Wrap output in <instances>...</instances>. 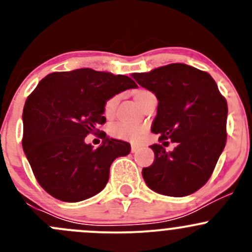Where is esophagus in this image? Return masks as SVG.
I'll return each mask as SVG.
<instances>
[{
	"label": "esophagus",
	"instance_id": "obj_1",
	"mask_svg": "<svg viewBox=\"0 0 252 252\" xmlns=\"http://www.w3.org/2000/svg\"><path fill=\"white\" fill-rule=\"evenodd\" d=\"M138 150H139L138 145H131V152H135L138 151Z\"/></svg>",
	"mask_w": 252,
	"mask_h": 252
}]
</instances>
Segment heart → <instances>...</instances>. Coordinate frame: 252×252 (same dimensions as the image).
<instances>
[{"label": "heart", "instance_id": "obj_1", "mask_svg": "<svg viewBox=\"0 0 252 252\" xmlns=\"http://www.w3.org/2000/svg\"><path fill=\"white\" fill-rule=\"evenodd\" d=\"M149 94L151 93L146 90H138L134 93V97H135L136 102L140 103L142 98L149 95ZM118 100L119 96L114 95L106 101L105 106H103V113H105L106 117L113 116L114 112H116L117 105H118ZM146 130L147 128L144 124H130L126 123V122H116L108 129L111 136H113V138L123 141L134 142V144H139L144 139Z\"/></svg>", "mask_w": 252, "mask_h": 252}]
</instances>
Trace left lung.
Segmentation results:
<instances>
[{
    "label": "left lung",
    "mask_w": 252,
    "mask_h": 252,
    "mask_svg": "<svg viewBox=\"0 0 252 252\" xmlns=\"http://www.w3.org/2000/svg\"><path fill=\"white\" fill-rule=\"evenodd\" d=\"M142 88L158 100L152 133L155 161L142 169L147 187L166 196L183 197L204 187L227 141L228 106L208 73L184 63L134 73ZM175 142L173 152L163 147Z\"/></svg>",
    "instance_id": "left-lung-1"
}]
</instances>
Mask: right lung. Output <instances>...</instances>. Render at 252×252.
Listing matches in <instances>:
<instances>
[{
    "label": "right lung",
    "instance_id": "right-lung-1",
    "mask_svg": "<svg viewBox=\"0 0 252 252\" xmlns=\"http://www.w3.org/2000/svg\"><path fill=\"white\" fill-rule=\"evenodd\" d=\"M138 88L126 75L80 68L51 73L27 98L23 110V150L39 184L65 202L93 197L106 187L112 162L130 152V144L101 134L93 149L89 134L106 122V101Z\"/></svg>",
    "mask_w": 252,
    "mask_h": 252
}]
</instances>
